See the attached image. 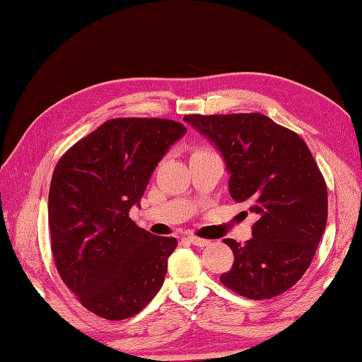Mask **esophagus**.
<instances>
[{
    "mask_svg": "<svg viewBox=\"0 0 362 362\" xmlns=\"http://www.w3.org/2000/svg\"><path fill=\"white\" fill-rule=\"evenodd\" d=\"M187 240L189 242V244H193L196 247H206L209 245L210 242L207 239H201V238H196V235H187Z\"/></svg>",
    "mask_w": 362,
    "mask_h": 362,
    "instance_id": "1",
    "label": "esophagus"
}]
</instances>
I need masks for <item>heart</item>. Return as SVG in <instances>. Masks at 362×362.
<instances>
[{
	"label": "heart",
	"instance_id": "obj_1",
	"mask_svg": "<svg viewBox=\"0 0 362 362\" xmlns=\"http://www.w3.org/2000/svg\"><path fill=\"white\" fill-rule=\"evenodd\" d=\"M204 152H209V150H204V148H199V150H194V152H193L192 155H194V153H204Z\"/></svg>",
	"mask_w": 362,
	"mask_h": 362
}]
</instances>
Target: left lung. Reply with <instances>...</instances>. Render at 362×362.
Segmentation results:
<instances>
[{
  "label": "left lung",
  "mask_w": 362,
  "mask_h": 362,
  "mask_svg": "<svg viewBox=\"0 0 362 362\" xmlns=\"http://www.w3.org/2000/svg\"><path fill=\"white\" fill-rule=\"evenodd\" d=\"M212 141L229 170V193L258 215L244 245L220 281L244 298L261 300L290 290L310 266L327 220V188L299 134L262 114L185 115Z\"/></svg>",
  "instance_id": "8db88e82"
}]
</instances>
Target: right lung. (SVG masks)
Wrapping results in <instances>:
<instances>
[{
  "instance_id": "obj_1",
  "label": "right lung",
  "mask_w": 362,
  "mask_h": 362,
  "mask_svg": "<svg viewBox=\"0 0 362 362\" xmlns=\"http://www.w3.org/2000/svg\"><path fill=\"white\" fill-rule=\"evenodd\" d=\"M185 133L166 118H112L57 163L49 192L52 255L62 280L98 317H134L160 291L177 239L139 228L129 209Z\"/></svg>"
}]
</instances>
